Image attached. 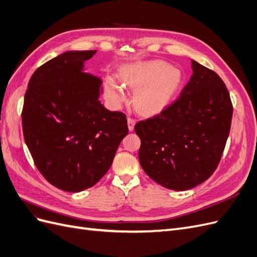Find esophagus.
<instances>
[{
    "label": "esophagus",
    "mask_w": 257,
    "mask_h": 257,
    "mask_svg": "<svg viewBox=\"0 0 257 257\" xmlns=\"http://www.w3.org/2000/svg\"><path fill=\"white\" fill-rule=\"evenodd\" d=\"M135 123H136V120L133 118V116H128V118H127V125H128V130L131 132L134 130Z\"/></svg>",
    "instance_id": "obj_1"
}]
</instances>
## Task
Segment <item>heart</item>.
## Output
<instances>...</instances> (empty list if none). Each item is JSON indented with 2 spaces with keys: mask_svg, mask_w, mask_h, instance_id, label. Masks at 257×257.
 <instances>
[{
  "mask_svg": "<svg viewBox=\"0 0 257 257\" xmlns=\"http://www.w3.org/2000/svg\"><path fill=\"white\" fill-rule=\"evenodd\" d=\"M121 78L126 87L140 89L136 93L135 104L139 110L146 113L157 112L164 108L182 83L180 71L162 61L132 65L124 69ZM105 92L112 103L118 104L125 99L123 87L112 77L106 79Z\"/></svg>",
  "mask_w": 257,
  "mask_h": 257,
  "instance_id": "1",
  "label": "heart"
}]
</instances>
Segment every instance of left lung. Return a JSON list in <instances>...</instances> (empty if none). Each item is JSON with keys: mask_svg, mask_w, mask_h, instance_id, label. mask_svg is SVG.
Instances as JSON below:
<instances>
[{"mask_svg": "<svg viewBox=\"0 0 257 257\" xmlns=\"http://www.w3.org/2000/svg\"><path fill=\"white\" fill-rule=\"evenodd\" d=\"M180 97L135 125L139 163L152 180L175 191L206 181L219 165L229 135L232 104L221 77L192 60Z\"/></svg>", "mask_w": 257, "mask_h": 257, "instance_id": "1", "label": "left lung"}]
</instances>
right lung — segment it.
I'll use <instances>...</instances> for the list:
<instances>
[{
  "mask_svg": "<svg viewBox=\"0 0 257 257\" xmlns=\"http://www.w3.org/2000/svg\"><path fill=\"white\" fill-rule=\"evenodd\" d=\"M95 53L66 51L46 62L31 77L25 95L26 144L46 180L66 192L96 184L128 133L126 115L98 100L102 80L82 72L84 61Z\"/></svg>",
  "mask_w": 257,
  "mask_h": 257,
  "instance_id": "right-lung-1",
  "label": "right lung"
}]
</instances>
